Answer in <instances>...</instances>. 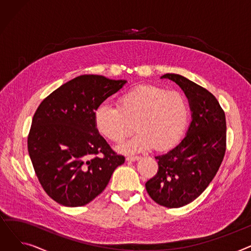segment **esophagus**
Segmentation results:
<instances>
[{
  "mask_svg": "<svg viewBox=\"0 0 251 251\" xmlns=\"http://www.w3.org/2000/svg\"><path fill=\"white\" fill-rule=\"evenodd\" d=\"M140 160V157L139 156H127L126 157V161H128V162H135V161H139Z\"/></svg>",
  "mask_w": 251,
  "mask_h": 251,
  "instance_id": "34e87169",
  "label": "esophagus"
}]
</instances>
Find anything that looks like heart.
Returning a JSON list of instances; mask_svg holds the SVG:
<instances>
[{
	"label": "heart",
	"mask_w": 251,
	"mask_h": 251,
	"mask_svg": "<svg viewBox=\"0 0 251 251\" xmlns=\"http://www.w3.org/2000/svg\"><path fill=\"white\" fill-rule=\"evenodd\" d=\"M187 121L184 97L151 85L128 90L119 98L117 107L101 103L95 111L97 130L111 141H122L135 126L139 133L119 147L124 152L170 149L183 135Z\"/></svg>",
	"instance_id": "obj_1"
}]
</instances>
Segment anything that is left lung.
Instances as JSON below:
<instances>
[{"instance_id":"left-lung-1","label":"left lung","mask_w":251,"mask_h":251,"mask_svg":"<svg viewBox=\"0 0 251 251\" xmlns=\"http://www.w3.org/2000/svg\"><path fill=\"white\" fill-rule=\"evenodd\" d=\"M188 99L191 123L186 136L173 150L155 156L159 171L146 183L160 205L177 208L196 200L209 185L226 151V117L208 90L179 74H165Z\"/></svg>"}]
</instances>
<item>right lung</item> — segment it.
<instances>
[{
  "label": "right lung",
  "mask_w": 251,
  "mask_h": 251,
  "mask_svg": "<svg viewBox=\"0 0 251 251\" xmlns=\"http://www.w3.org/2000/svg\"><path fill=\"white\" fill-rule=\"evenodd\" d=\"M126 80L80 75L47 97L34 113L27 138L35 174L50 199L82 206L107 187L125 157L100 135L95 111Z\"/></svg>",
  "instance_id": "add662e5"
}]
</instances>
